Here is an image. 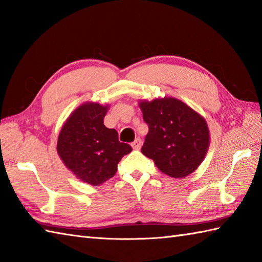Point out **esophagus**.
<instances>
[{
    "label": "esophagus",
    "instance_id": "esophagus-1",
    "mask_svg": "<svg viewBox=\"0 0 262 262\" xmlns=\"http://www.w3.org/2000/svg\"><path fill=\"white\" fill-rule=\"evenodd\" d=\"M142 145V140L141 138H136V140L132 143V146L134 149H140Z\"/></svg>",
    "mask_w": 262,
    "mask_h": 262
}]
</instances>
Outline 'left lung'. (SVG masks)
Instances as JSON below:
<instances>
[{
  "label": "left lung",
  "instance_id": "obj_1",
  "mask_svg": "<svg viewBox=\"0 0 262 262\" xmlns=\"http://www.w3.org/2000/svg\"><path fill=\"white\" fill-rule=\"evenodd\" d=\"M148 133L142 153L172 178H185L203 162L209 146L207 122L176 98L142 100Z\"/></svg>",
  "mask_w": 262,
  "mask_h": 262
}]
</instances>
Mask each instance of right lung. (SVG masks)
Returning a JSON list of instances; mask_svg holds the SVG:
<instances>
[{"label":"right lung","mask_w":262,"mask_h":262,"mask_svg":"<svg viewBox=\"0 0 262 262\" xmlns=\"http://www.w3.org/2000/svg\"><path fill=\"white\" fill-rule=\"evenodd\" d=\"M108 105L85 102L65 121L58 135L57 153L77 179L99 186L116 174L129 144L120 143L118 133L103 124Z\"/></svg>","instance_id":"1"}]
</instances>
